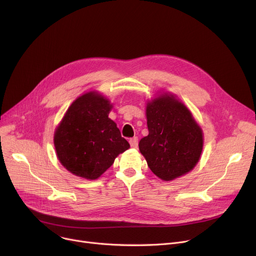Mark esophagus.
Here are the masks:
<instances>
[{
	"label": "esophagus",
	"instance_id": "obj_1",
	"mask_svg": "<svg viewBox=\"0 0 256 256\" xmlns=\"http://www.w3.org/2000/svg\"><path fill=\"white\" fill-rule=\"evenodd\" d=\"M129 144H130V146L133 148H136L137 146H138V138L137 137H133V138H130L129 140Z\"/></svg>",
	"mask_w": 256,
	"mask_h": 256
}]
</instances>
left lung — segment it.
<instances>
[{"label":"left lung","mask_w":256,"mask_h":256,"mask_svg":"<svg viewBox=\"0 0 256 256\" xmlns=\"http://www.w3.org/2000/svg\"><path fill=\"white\" fill-rule=\"evenodd\" d=\"M146 119L148 135L138 146L152 173L168 182L190 171L199 162L203 135L186 106L163 95L148 104Z\"/></svg>","instance_id":"1"}]
</instances>
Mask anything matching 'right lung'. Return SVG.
Here are the masks:
<instances>
[{
  "label": "right lung",
  "instance_id": "add662e5",
  "mask_svg": "<svg viewBox=\"0 0 256 256\" xmlns=\"http://www.w3.org/2000/svg\"><path fill=\"white\" fill-rule=\"evenodd\" d=\"M112 106L94 92L76 100L54 135L60 163L74 175L96 180L130 148L119 128L108 118Z\"/></svg>",
  "mask_w": 256,
  "mask_h": 256
}]
</instances>
